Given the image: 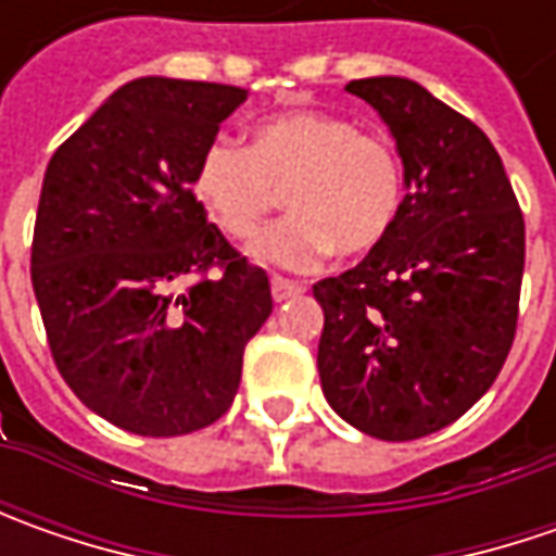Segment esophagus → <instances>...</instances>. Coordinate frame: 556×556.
Segmentation results:
<instances>
[{
	"label": "esophagus",
	"mask_w": 556,
	"mask_h": 556,
	"mask_svg": "<svg viewBox=\"0 0 556 556\" xmlns=\"http://www.w3.org/2000/svg\"><path fill=\"white\" fill-rule=\"evenodd\" d=\"M306 290V285H300V281H290V278H281V275H275L271 278V296L281 303V300H290V296H300Z\"/></svg>",
	"instance_id": "1"
}]
</instances>
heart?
<instances>
[{
	"label": "heart",
	"instance_id": "1",
	"mask_svg": "<svg viewBox=\"0 0 556 556\" xmlns=\"http://www.w3.org/2000/svg\"><path fill=\"white\" fill-rule=\"evenodd\" d=\"M285 191L290 216L266 228L253 260L281 268L318 266L331 250L362 256L393 231L405 182L393 144L353 119L318 111L271 117L253 144L206 141L194 166V194L228 238L260 231Z\"/></svg>",
	"mask_w": 556,
	"mask_h": 556
}]
</instances>
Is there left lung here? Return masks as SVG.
I'll return each mask as SVG.
<instances>
[{
    "instance_id": "1",
    "label": "left lung",
    "mask_w": 556,
    "mask_h": 556,
    "mask_svg": "<svg viewBox=\"0 0 556 556\" xmlns=\"http://www.w3.org/2000/svg\"><path fill=\"white\" fill-rule=\"evenodd\" d=\"M393 132L408 194L393 231L350 271L312 285L325 312L318 374L355 430L408 442L455 424L510 353L526 225L477 123L402 76L353 79Z\"/></svg>"
}]
</instances>
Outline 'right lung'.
I'll return each instance as SVG.
<instances>
[{"label": "right lung", "instance_id": "1", "mask_svg": "<svg viewBox=\"0 0 556 556\" xmlns=\"http://www.w3.org/2000/svg\"><path fill=\"white\" fill-rule=\"evenodd\" d=\"M247 101L223 83H126L49 161L30 278L54 365L136 437H185L231 408L271 288L206 219L194 166Z\"/></svg>", "mask_w": 556, "mask_h": 556}]
</instances>
